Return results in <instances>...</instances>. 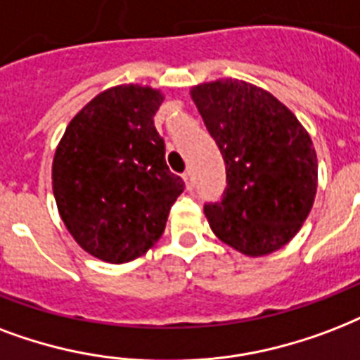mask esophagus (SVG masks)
<instances>
[{"label": "esophagus", "instance_id": "1", "mask_svg": "<svg viewBox=\"0 0 360 360\" xmlns=\"http://www.w3.org/2000/svg\"><path fill=\"white\" fill-rule=\"evenodd\" d=\"M183 179H185V185L188 191H192V186H194V177H192V169H186L185 174H183Z\"/></svg>", "mask_w": 360, "mask_h": 360}]
</instances>
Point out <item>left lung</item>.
I'll list each match as a JSON object with an SVG mask.
<instances>
[{
	"instance_id": "8db88e82",
	"label": "left lung",
	"mask_w": 360,
	"mask_h": 360,
	"mask_svg": "<svg viewBox=\"0 0 360 360\" xmlns=\"http://www.w3.org/2000/svg\"><path fill=\"white\" fill-rule=\"evenodd\" d=\"M191 96L226 164L223 198L204 205L211 230L247 257L278 251L317 192L308 131L278 98L238 79L204 82Z\"/></svg>"
}]
</instances>
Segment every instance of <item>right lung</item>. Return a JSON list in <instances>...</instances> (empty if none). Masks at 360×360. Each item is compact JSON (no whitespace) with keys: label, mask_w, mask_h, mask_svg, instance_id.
<instances>
[{"label":"right lung","mask_w":360,"mask_h":360,"mask_svg":"<svg viewBox=\"0 0 360 360\" xmlns=\"http://www.w3.org/2000/svg\"><path fill=\"white\" fill-rule=\"evenodd\" d=\"M162 101L150 86L120 84L82 107L60 139L52 192L70 234L96 259L122 264L147 253L185 188L153 120Z\"/></svg>","instance_id":"1"}]
</instances>
